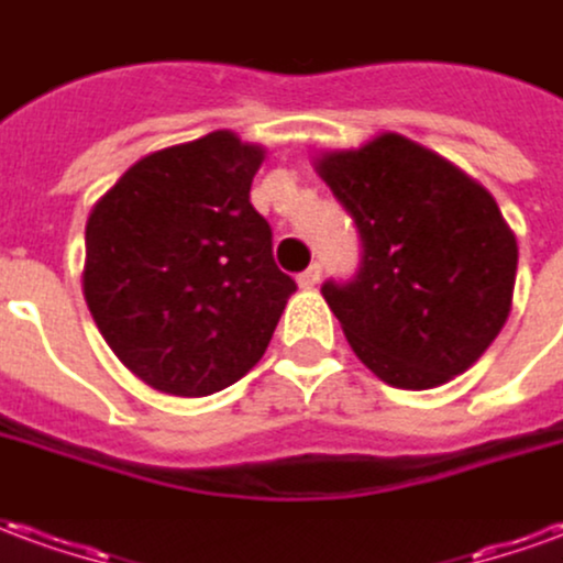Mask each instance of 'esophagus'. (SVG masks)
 <instances>
[{"label": "esophagus", "instance_id": "esophagus-1", "mask_svg": "<svg viewBox=\"0 0 563 563\" xmlns=\"http://www.w3.org/2000/svg\"><path fill=\"white\" fill-rule=\"evenodd\" d=\"M320 277H322V268L313 262L308 271H301V274H298V286H301V289H313V286L320 283Z\"/></svg>", "mask_w": 563, "mask_h": 563}]
</instances>
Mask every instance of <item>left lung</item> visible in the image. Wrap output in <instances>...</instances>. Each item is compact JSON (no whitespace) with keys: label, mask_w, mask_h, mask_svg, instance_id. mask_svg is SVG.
<instances>
[{"label":"left lung","mask_w":563,"mask_h":563,"mask_svg":"<svg viewBox=\"0 0 563 563\" xmlns=\"http://www.w3.org/2000/svg\"><path fill=\"white\" fill-rule=\"evenodd\" d=\"M313 167L363 238L360 274L322 286L353 353L402 390L463 375L512 310L518 243L497 200L399 133Z\"/></svg>","instance_id":"left-lung-1"}]
</instances>
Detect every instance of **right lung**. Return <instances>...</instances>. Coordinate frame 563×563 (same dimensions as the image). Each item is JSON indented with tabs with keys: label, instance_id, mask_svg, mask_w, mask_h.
<instances>
[{
	"label": "right lung",
	"instance_id": "right-lung-1",
	"mask_svg": "<svg viewBox=\"0 0 563 563\" xmlns=\"http://www.w3.org/2000/svg\"><path fill=\"white\" fill-rule=\"evenodd\" d=\"M262 161V145L213 131L140 158L90 210V317L155 390H225L268 350L295 280L274 265L271 225L250 203Z\"/></svg>",
	"mask_w": 563,
	"mask_h": 563
}]
</instances>
